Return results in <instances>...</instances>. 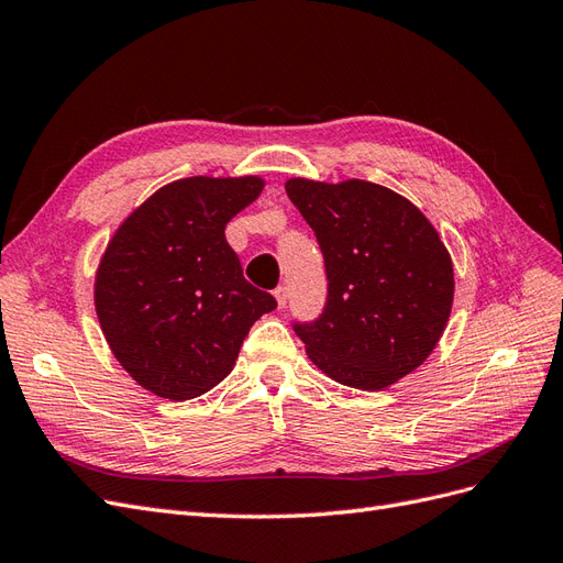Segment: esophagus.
<instances>
[{"mask_svg": "<svg viewBox=\"0 0 563 563\" xmlns=\"http://www.w3.org/2000/svg\"><path fill=\"white\" fill-rule=\"evenodd\" d=\"M275 298H277L279 308H284L286 300H288V288H286V286H277V288H275Z\"/></svg>", "mask_w": 563, "mask_h": 563, "instance_id": "1", "label": "esophagus"}]
</instances>
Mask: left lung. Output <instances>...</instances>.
Segmentation results:
<instances>
[{
	"label": "left lung",
	"instance_id": "8db88e82",
	"mask_svg": "<svg viewBox=\"0 0 563 563\" xmlns=\"http://www.w3.org/2000/svg\"><path fill=\"white\" fill-rule=\"evenodd\" d=\"M314 230L329 296L294 331L340 385L383 389L437 347L453 305V263L437 230L406 197L368 180H286Z\"/></svg>",
	"mask_w": 563,
	"mask_h": 563
}]
</instances>
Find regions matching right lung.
Listing matches in <instances>:
<instances>
[{
	"label": "right lung",
	"instance_id": "add662e5",
	"mask_svg": "<svg viewBox=\"0 0 563 563\" xmlns=\"http://www.w3.org/2000/svg\"><path fill=\"white\" fill-rule=\"evenodd\" d=\"M263 178L192 176L164 185L110 240L96 314L117 362L164 399H195L232 371L249 329L277 300L244 279L225 225Z\"/></svg>",
	"mask_w": 563,
	"mask_h": 563
}]
</instances>
